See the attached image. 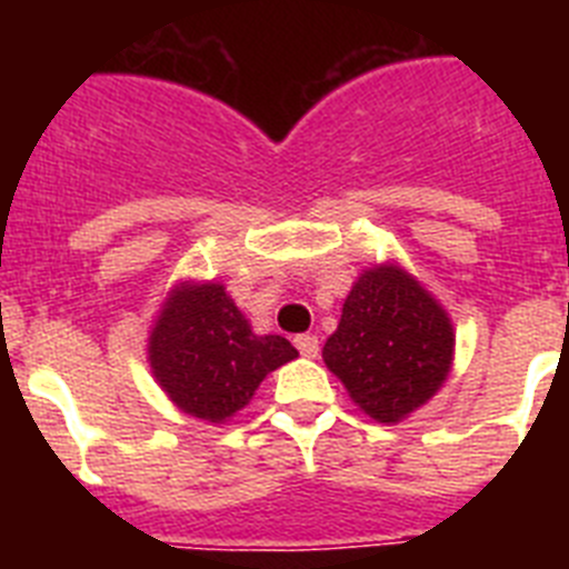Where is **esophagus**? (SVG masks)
I'll use <instances>...</instances> for the list:
<instances>
[{
  "label": "esophagus",
  "mask_w": 569,
  "mask_h": 569,
  "mask_svg": "<svg viewBox=\"0 0 569 569\" xmlns=\"http://www.w3.org/2000/svg\"><path fill=\"white\" fill-rule=\"evenodd\" d=\"M293 345H296V350L305 356V359H316V356H319V336H313V333L296 336Z\"/></svg>",
  "instance_id": "1"
}]
</instances>
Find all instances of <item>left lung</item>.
I'll return each instance as SVG.
<instances>
[{
    "instance_id": "obj_1",
    "label": "left lung",
    "mask_w": 569,
    "mask_h": 569,
    "mask_svg": "<svg viewBox=\"0 0 569 569\" xmlns=\"http://www.w3.org/2000/svg\"><path fill=\"white\" fill-rule=\"evenodd\" d=\"M325 365L376 421H399L425 405L450 373L453 325L413 276L399 268L365 270L356 281Z\"/></svg>"
}]
</instances>
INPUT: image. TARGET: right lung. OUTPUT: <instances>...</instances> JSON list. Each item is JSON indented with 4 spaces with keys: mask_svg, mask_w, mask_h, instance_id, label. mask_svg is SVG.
Returning a JSON list of instances; mask_svg holds the SVG:
<instances>
[{
    "mask_svg": "<svg viewBox=\"0 0 569 569\" xmlns=\"http://www.w3.org/2000/svg\"><path fill=\"white\" fill-rule=\"evenodd\" d=\"M281 336H256L222 284H184L164 301L150 336V367L184 413L224 421L253 399L261 379L296 359Z\"/></svg>",
    "mask_w": 569,
    "mask_h": 569,
    "instance_id": "right-lung-1",
    "label": "right lung"
}]
</instances>
